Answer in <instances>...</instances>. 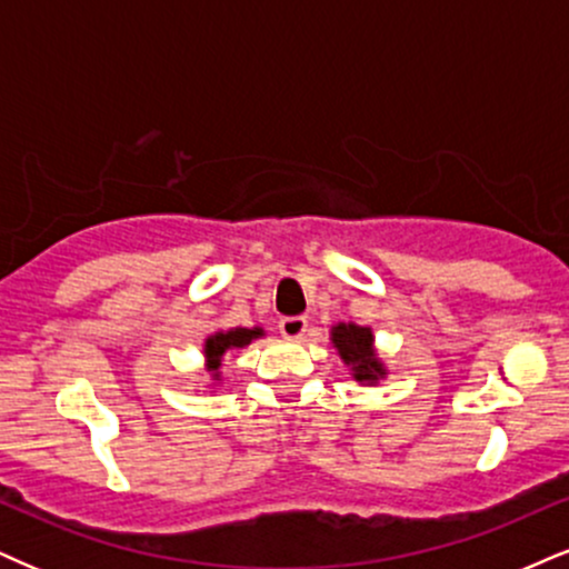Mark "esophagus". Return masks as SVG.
Instances as JSON below:
<instances>
[{
  "label": "esophagus",
  "instance_id": "34e87169",
  "mask_svg": "<svg viewBox=\"0 0 569 569\" xmlns=\"http://www.w3.org/2000/svg\"><path fill=\"white\" fill-rule=\"evenodd\" d=\"M278 331H280V337L283 339H291V341H297V339H302L305 337V331H307V320L305 318H283L278 323Z\"/></svg>",
  "mask_w": 569,
  "mask_h": 569
}]
</instances>
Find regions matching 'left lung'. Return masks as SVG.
<instances>
[{
  "instance_id": "left-lung-1",
  "label": "left lung",
  "mask_w": 569,
  "mask_h": 569,
  "mask_svg": "<svg viewBox=\"0 0 569 569\" xmlns=\"http://www.w3.org/2000/svg\"><path fill=\"white\" fill-rule=\"evenodd\" d=\"M331 347L339 360L350 368V376L360 387H379L387 379V362L379 358L371 326L337 323L331 326Z\"/></svg>"
}]
</instances>
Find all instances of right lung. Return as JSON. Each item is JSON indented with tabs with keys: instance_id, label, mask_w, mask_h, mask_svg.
<instances>
[{
	"instance_id": "1",
	"label": "right lung",
	"mask_w": 569,
	"mask_h": 569,
	"mask_svg": "<svg viewBox=\"0 0 569 569\" xmlns=\"http://www.w3.org/2000/svg\"><path fill=\"white\" fill-rule=\"evenodd\" d=\"M264 337V328L262 326H236V328H217L211 331L207 339H203V368L209 373V387L217 389L222 385V362L224 355L232 350H243L249 347L254 339Z\"/></svg>"
}]
</instances>
